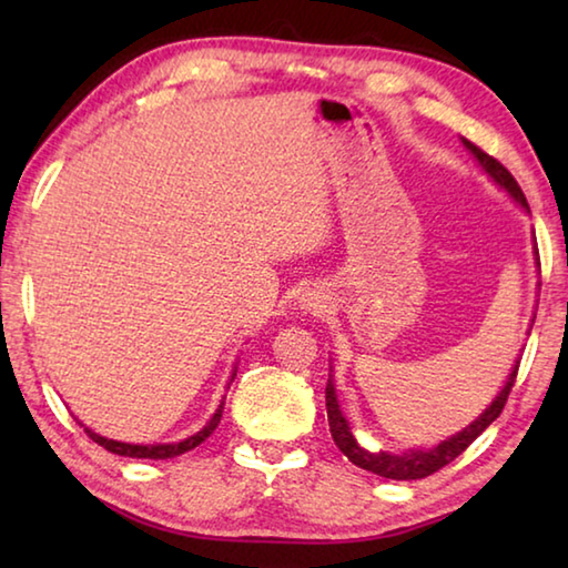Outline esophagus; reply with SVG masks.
Wrapping results in <instances>:
<instances>
[{"mask_svg": "<svg viewBox=\"0 0 568 568\" xmlns=\"http://www.w3.org/2000/svg\"><path fill=\"white\" fill-rule=\"evenodd\" d=\"M303 303H305V307H307V311H313V313H318V311H321V307H323V305H318V303H321V301H318V295H315V297H313V293H311V295H307Z\"/></svg>", "mask_w": 568, "mask_h": 568, "instance_id": "34e87169", "label": "esophagus"}]
</instances>
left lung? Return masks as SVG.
Segmentation results:
<instances>
[{"instance_id": "1", "label": "left lung", "mask_w": 568, "mask_h": 568, "mask_svg": "<svg viewBox=\"0 0 568 568\" xmlns=\"http://www.w3.org/2000/svg\"><path fill=\"white\" fill-rule=\"evenodd\" d=\"M464 145L474 152L476 160L480 162V168H484L488 175H491L498 185H501L508 195H511L516 203H521L528 210L526 203V195L518 187V182L514 180L511 172H508L501 162L496 158L488 155V152L480 150L478 145H474L470 140H464ZM518 363L516 361L511 376H508L504 390L498 393L496 400L488 406L484 413H480V418L470 423L466 430H460L458 436L444 440V444H438L434 450H410V454H403V456H390V454H368V450L358 446V440L353 438L351 428H348V420L343 418V413L338 408V400H335V388L333 383L328 381V386H325V408H328V426H331V436L335 440V446H338L345 456H348L355 466L371 470V474H378L383 478H393V480H413V478H426L430 474H436L444 466H448L450 460H456L464 450L474 444V440L484 434V430L491 426V423L501 416V410L508 400V393H511L516 376H518Z\"/></svg>"}]
</instances>
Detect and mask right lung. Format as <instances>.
Here are the masks:
<instances>
[{"label": "right lung", "instance_id": "right-lung-1", "mask_svg": "<svg viewBox=\"0 0 568 568\" xmlns=\"http://www.w3.org/2000/svg\"><path fill=\"white\" fill-rule=\"evenodd\" d=\"M223 406L225 403H220V408L215 410V416L210 418L207 426L203 430H197L195 436H190L185 440H180V444H165V446H132V444H120V440H110V438H102L98 434H92L88 430V436L94 440V444H100L102 448H108L110 454H118V456H130V458H175L180 454H185V450H192L195 446L203 444V440L213 434L217 428L220 418H223Z\"/></svg>", "mask_w": 568, "mask_h": 568}]
</instances>
